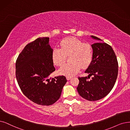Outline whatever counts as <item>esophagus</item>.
I'll return each mask as SVG.
<instances>
[{"label": "esophagus", "instance_id": "esophagus-1", "mask_svg": "<svg viewBox=\"0 0 130 130\" xmlns=\"http://www.w3.org/2000/svg\"><path fill=\"white\" fill-rule=\"evenodd\" d=\"M66 78H67V80H69L71 79V77H66Z\"/></svg>", "mask_w": 130, "mask_h": 130}]
</instances>
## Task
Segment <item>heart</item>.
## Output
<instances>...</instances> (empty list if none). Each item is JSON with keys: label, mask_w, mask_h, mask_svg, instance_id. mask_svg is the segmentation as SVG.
<instances>
[{"label": "heart", "mask_w": 130, "mask_h": 130, "mask_svg": "<svg viewBox=\"0 0 130 130\" xmlns=\"http://www.w3.org/2000/svg\"><path fill=\"white\" fill-rule=\"evenodd\" d=\"M60 48H54L52 58L53 63L57 66L63 64L69 56L71 62L62 66L59 69L61 75L71 77L77 74L80 69L86 68L91 64L93 59V51L92 46L88 43H83L76 37H67L60 43Z\"/></svg>", "instance_id": "heart-1"}]
</instances>
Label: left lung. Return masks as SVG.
<instances>
[{"instance_id": "1", "label": "left lung", "mask_w": 130, "mask_h": 130, "mask_svg": "<svg viewBox=\"0 0 130 130\" xmlns=\"http://www.w3.org/2000/svg\"><path fill=\"white\" fill-rule=\"evenodd\" d=\"M91 37L100 40L94 36ZM93 59L85 71L87 77H78L77 89L79 94L89 101H96L105 97L111 91L117 79L118 64L111 46L105 43L92 44ZM92 78L89 80L90 76Z\"/></svg>"}]
</instances>
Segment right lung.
<instances>
[{"instance_id":"obj_1","label":"right lung","mask_w":130,"mask_h":130,"mask_svg":"<svg viewBox=\"0 0 130 130\" xmlns=\"http://www.w3.org/2000/svg\"><path fill=\"white\" fill-rule=\"evenodd\" d=\"M48 37L36 39L25 46L15 64L16 78L23 94L34 103L50 106L58 100L67 82L64 76L48 78L55 70Z\"/></svg>"}]
</instances>
